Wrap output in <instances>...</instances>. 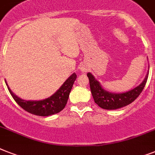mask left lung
Instances as JSON below:
<instances>
[{
	"mask_svg": "<svg viewBox=\"0 0 155 155\" xmlns=\"http://www.w3.org/2000/svg\"><path fill=\"white\" fill-rule=\"evenodd\" d=\"M87 75L89 79L90 89L95 103L97 104L101 108L108 110L122 108L124 106L128 105L133 101H134L138 96L142 93L148 79V74H147L144 81L139 86L134 87V89L124 93H112L103 89L100 83L95 79L91 73L88 72Z\"/></svg>",
	"mask_w": 155,
	"mask_h": 155,
	"instance_id": "obj_1",
	"label": "left lung"
}]
</instances>
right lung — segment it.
Returning <instances> with one entry per match:
<instances>
[{
  "label": "right lung",
  "instance_id": "1",
  "mask_svg": "<svg viewBox=\"0 0 155 155\" xmlns=\"http://www.w3.org/2000/svg\"><path fill=\"white\" fill-rule=\"evenodd\" d=\"M76 77H77L76 74L73 73L54 94L52 95L51 97H48L47 99L42 101H24L17 97L15 94H13L8 87V89L10 92L11 96L13 97V100L18 103V105L21 106L26 112L34 115L47 117L59 113L65 108L71 90L72 88ZM6 85L8 86L7 84Z\"/></svg>",
  "mask_w": 155,
  "mask_h": 155
}]
</instances>
